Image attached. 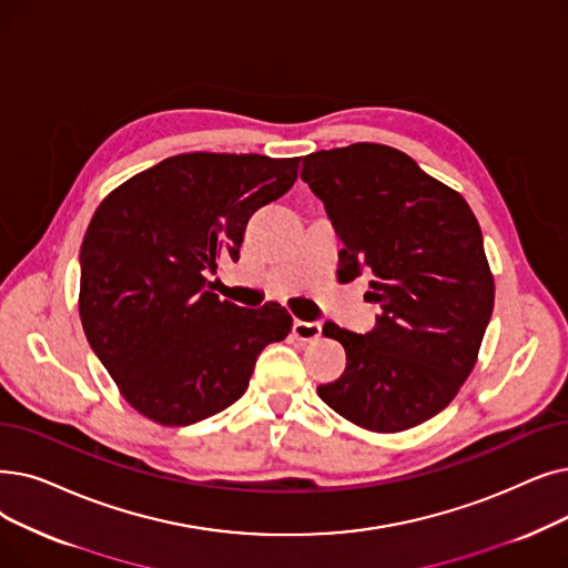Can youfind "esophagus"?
Segmentation results:
<instances>
[{"instance_id":"esophagus-1","label":"esophagus","mask_w":568,"mask_h":568,"mask_svg":"<svg viewBox=\"0 0 568 568\" xmlns=\"http://www.w3.org/2000/svg\"><path fill=\"white\" fill-rule=\"evenodd\" d=\"M323 334V325L320 323H304V320H294L292 323V336L300 341H315Z\"/></svg>"}]
</instances>
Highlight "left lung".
I'll return each mask as SVG.
<instances>
[{
  "mask_svg": "<svg viewBox=\"0 0 568 568\" xmlns=\"http://www.w3.org/2000/svg\"><path fill=\"white\" fill-rule=\"evenodd\" d=\"M302 166L343 241L338 278L372 274L366 297L381 306L366 334L325 323L345 372L317 387L320 399L368 432L423 425L474 372L495 308L478 220L459 192L383 143L317 151Z\"/></svg>",
  "mask_w": 568,
  "mask_h": 568,
  "instance_id": "1",
  "label": "left lung"
}]
</instances>
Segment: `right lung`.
<instances>
[{
    "label": "right lung",
    "instance_id": "obj_1",
    "mask_svg": "<svg viewBox=\"0 0 568 568\" xmlns=\"http://www.w3.org/2000/svg\"><path fill=\"white\" fill-rule=\"evenodd\" d=\"M302 158L183 153L141 171L94 211L81 245L79 313L94 355L148 420L185 427L248 389L257 355L292 315L220 302V257L239 260L248 220L276 202Z\"/></svg>",
    "mask_w": 568,
    "mask_h": 568
}]
</instances>
